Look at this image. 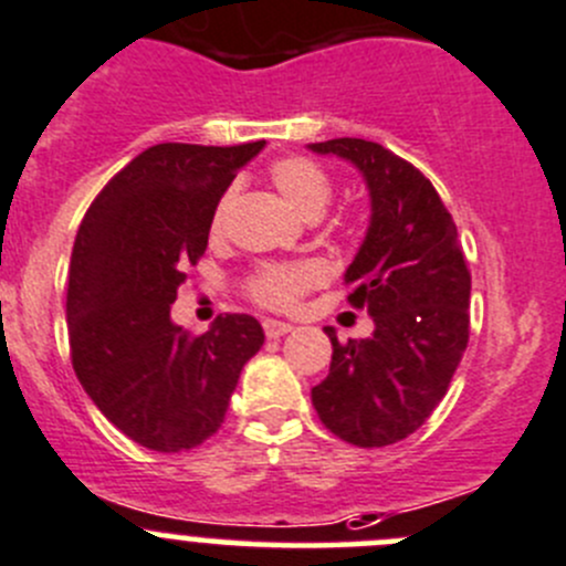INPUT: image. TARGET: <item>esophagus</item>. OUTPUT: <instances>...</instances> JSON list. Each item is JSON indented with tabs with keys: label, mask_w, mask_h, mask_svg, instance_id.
I'll return each mask as SVG.
<instances>
[{
	"label": "esophagus",
	"mask_w": 566,
	"mask_h": 566,
	"mask_svg": "<svg viewBox=\"0 0 566 566\" xmlns=\"http://www.w3.org/2000/svg\"><path fill=\"white\" fill-rule=\"evenodd\" d=\"M262 328H265L268 339H279V337H284V334L293 332V326H290V323H282V321H265L262 323Z\"/></svg>",
	"instance_id": "obj_1"
}]
</instances>
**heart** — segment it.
<instances>
[{
	"label": "heart",
	"mask_w": 566,
	"mask_h": 566,
	"mask_svg": "<svg viewBox=\"0 0 566 566\" xmlns=\"http://www.w3.org/2000/svg\"><path fill=\"white\" fill-rule=\"evenodd\" d=\"M268 179H271L273 188H276L304 218L321 216L334 193L332 177L326 174V168L301 155L273 160L271 166H268ZM234 201H238V185H229V188L218 196L216 207H212L210 232L216 234V238L227 232ZM321 282L323 268L312 260L260 262V265L245 276L243 290L256 306H262V310L290 312L295 310V306L301 304V298Z\"/></svg>",
	"instance_id": "b5f03b06"
}]
</instances>
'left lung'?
Wrapping results in <instances>:
<instances>
[{
    "instance_id": "obj_1",
    "label": "left lung",
    "mask_w": 566,
    "mask_h": 566,
    "mask_svg": "<svg viewBox=\"0 0 566 566\" xmlns=\"http://www.w3.org/2000/svg\"><path fill=\"white\" fill-rule=\"evenodd\" d=\"M312 151L354 163L370 190V229L345 271L348 304L373 315L370 339L339 343L312 406L356 448L415 434L446 398L470 339V271L457 223L434 185L411 163L361 137H334Z\"/></svg>"
}]
</instances>
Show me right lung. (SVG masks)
<instances>
[{
	"instance_id": "add662e5",
	"label": "right lung",
	"mask_w": 566,
	"mask_h": 566,
	"mask_svg": "<svg viewBox=\"0 0 566 566\" xmlns=\"http://www.w3.org/2000/svg\"><path fill=\"white\" fill-rule=\"evenodd\" d=\"M262 146H151L104 185L76 232L65 293L71 365L98 411L149 451L210 440L240 370L265 343L256 317L240 312L205 334L171 323L177 290L207 251L218 196Z\"/></svg>"
}]
</instances>
